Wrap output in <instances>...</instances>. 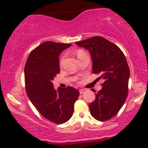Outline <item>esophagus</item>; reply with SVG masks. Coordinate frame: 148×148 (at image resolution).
<instances>
[{"instance_id":"1","label":"esophagus","mask_w":148,"mask_h":148,"mask_svg":"<svg viewBox=\"0 0 148 148\" xmlns=\"http://www.w3.org/2000/svg\"><path fill=\"white\" fill-rule=\"evenodd\" d=\"M86 92V89H81V90H79L80 94H84V93H85Z\"/></svg>"}]
</instances>
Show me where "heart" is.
Masks as SVG:
<instances>
[{
    "label": "heart",
    "mask_w": 148,
    "mask_h": 148,
    "mask_svg": "<svg viewBox=\"0 0 148 148\" xmlns=\"http://www.w3.org/2000/svg\"><path fill=\"white\" fill-rule=\"evenodd\" d=\"M86 54V53H85V52L83 51V50H79V51L77 52V56H78V57H79L80 56H82V55H83V54ZM63 58H64V57H62L61 58V60H60V64H62V60H63Z\"/></svg>",
    "instance_id": "1"
}]
</instances>
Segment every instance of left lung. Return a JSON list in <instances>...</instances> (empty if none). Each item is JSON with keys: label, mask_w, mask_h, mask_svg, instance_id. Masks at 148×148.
I'll list each match as a JSON object with an SVG mask.
<instances>
[{"label": "left lung", "mask_w": 148, "mask_h": 148, "mask_svg": "<svg viewBox=\"0 0 148 148\" xmlns=\"http://www.w3.org/2000/svg\"><path fill=\"white\" fill-rule=\"evenodd\" d=\"M75 44L90 51L93 73L100 75L97 79L104 80L102 90L89 105L91 114L98 121H108L119 112L128 95L130 71L125 54L116 44L101 36Z\"/></svg>", "instance_id": "obj_1"}]
</instances>
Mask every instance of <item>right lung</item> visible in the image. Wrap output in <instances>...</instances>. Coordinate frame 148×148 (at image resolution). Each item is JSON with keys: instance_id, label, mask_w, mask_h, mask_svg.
I'll return each instance as SVG.
<instances>
[{"instance_id": "right-lung-1", "label": "right lung", "mask_w": 148, "mask_h": 148, "mask_svg": "<svg viewBox=\"0 0 148 148\" xmlns=\"http://www.w3.org/2000/svg\"><path fill=\"white\" fill-rule=\"evenodd\" d=\"M71 44L47 41L32 50L26 61L25 90L38 112L47 120L59 125L69 120L79 92L71 86L53 88L54 78L60 73L59 54Z\"/></svg>"}]
</instances>
